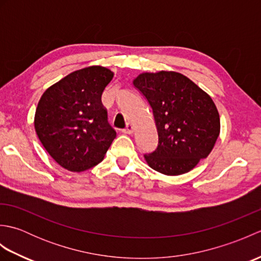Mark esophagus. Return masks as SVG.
Segmentation results:
<instances>
[{"label": "esophagus", "instance_id": "esophagus-1", "mask_svg": "<svg viewBox=\"0 0 261 261\" xmlns=\"http://www.w3.org/2000/svg\"><path fill=\"white\" fill-rule=\"evenodd\" d=\"M134 131H135V127H134V125H132V124H129V123L126 124L125 129L123 130V132H124V134H126V135H132V134H134Z\"/></svg>", "mask_w": 261, "mask_h": 261}]
</instances>
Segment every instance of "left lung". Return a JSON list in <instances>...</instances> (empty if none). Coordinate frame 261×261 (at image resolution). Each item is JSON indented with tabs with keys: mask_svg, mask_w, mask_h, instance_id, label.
Returning a JSON list of instances; mask_svg holds the SVG:
<instances>
[{
	"mask_svg": "<svg viewBox=\"0 0 261 261\" xmlns=\"http://www.w3.org/2000/svg\"><path fill=\"white\" fill-rule=\"evenodd\" d=\"M134 85L152 109L158 146L146 153L148 165L176 176L206 158L220 135V115L208 94L176 71L143 73Z\"/></svg>",
	"mask_w": 261,
	"mask_h": 261,
	"instance_id": "obj_1",
	"label": "left lung"
}]
</instances>
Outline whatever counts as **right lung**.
Masks as SVG:
<instances>
[{"mask_svg":"<svg viewBox=\"0 0 261 261\" xmlns=\"http://www.w3.org/2000/svg\"><path fill=\"white\" fill-rule=\"evenodd\" d=\"M113 75L91 66L73 71L42 94L35 129L48 153L65 169L80 173L96 166L116 137L101 101Z\"/></svg>","mask_w":261,"mask_h":261,"instance_id":"add662e5","label":"right lung"}]
</instances>
